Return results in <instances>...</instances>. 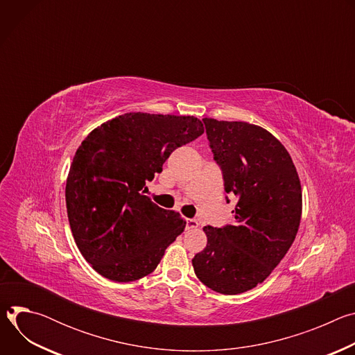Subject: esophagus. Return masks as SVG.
<instances>
[{"instance_id": "obj_1", "label": "esophagus", "mask_w": 355, "mask_h": 355, "mask_svg": "<svg viewBox=\"0 0 355 355\" xmlns=\"http://www.w3.org/2000/svg\"><path fill=\"white\" fill-rule=\"evenodd\" d=\"M199 226L196 219H187V227L188 229H196Z\"/></svg>"}]
</instances>
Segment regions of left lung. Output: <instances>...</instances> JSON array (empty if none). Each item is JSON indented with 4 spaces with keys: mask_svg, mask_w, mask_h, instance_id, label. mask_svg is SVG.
Here are the masks:
<instances>
[{
    "mask_svg": "<svg viewBox=\"0 0 355 355\" xmlns=\"http://www.w3.org/2000/svg\"><path fill=\"white\" fill-rule=\"evenodd\" d=\"M204 123L225 191L239 200L233 225L204 227L208 243L192 266L212 291L237 295L264 282L285 257L300 223L302 187L288 150L264 128L212 118Z\"/></svg>",
    "mask_w": 355,
    "mask_h": 355,
    "instance_id": "left-lung-1",
    "label": "left lung"
}]
</instances>
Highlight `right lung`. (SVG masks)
<instances>
[{
    "instance_id": "1",
    "label": "right lung",
    "mask_w": 355,
    "mask_h": 355,
    "mask_svg": "<svg viewBox=\"0 0 355 355\" xmlns=\"http://www.w3.org/2000/svg\"><path fill=\"white\" fill-rule=\"evenodd\" d=\"M204 133L195 116L129 112L94 129L66 182L67 216L83 257L103 277L130 282L153 272L187 222L144 195L177 147Z\"/></svg>"
}]
</instances>
